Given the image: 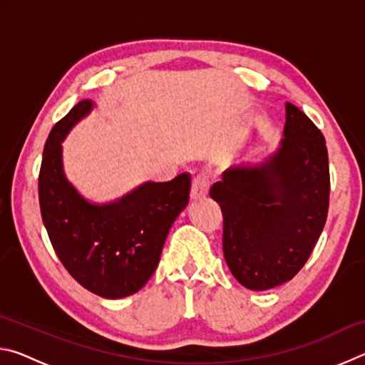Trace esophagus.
<instances>
[{
    "instance_id": "34e87169",
    "label": "esophagus",
    "mask_w": 365,
    "mask_h": 365,
    "mask_svg": "<svg viewBox=\"0 0 365 365\" xmlns=\"http://www.w3.org/2000/svg\"><path fill=\"white\" fill-rule=\"evenodd\" d=\"M209 191V178L206 174H197L191 183V200H201Z\"/></svg>"
}]
</instances>
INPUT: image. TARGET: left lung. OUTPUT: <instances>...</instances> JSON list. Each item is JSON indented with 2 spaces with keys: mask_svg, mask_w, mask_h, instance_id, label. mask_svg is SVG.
Wrapping results in <instances>:
<instances>
[{
  "mask_svg": "<svg viewBox=\"0 0 365 365\" xmlns=\"http://www.w3.org/2000/svg\"><path fill=\"white\" fill-rule=\"evenodd\" d=\"M211 197L224 215V257L243 287L256 292L298 274L324 230L330 202L325 138L309 117L287 103L280 150L259 164L224 172Z\"/></svg>",
  "mask_w": 365,
  "mask_h": 365,
  "instance_id": "left-lung-1",
  "label": "left lung"
}]
</instances>
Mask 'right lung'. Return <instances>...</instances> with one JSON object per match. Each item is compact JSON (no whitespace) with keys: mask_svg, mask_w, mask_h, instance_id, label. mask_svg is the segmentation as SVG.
<instances>
[{"mask_svg":"<svg viewBox=\"0 0 365 365\" xmlns=\"http://www.w3.org/2000/svg\"><path fill=\"white\" fill-rule=\"evenodd\" d=\"M90 109V100L78 101L49 132L38 175L40 211L66 270L88 292L117 299L137 293L156 270L165 237L188 205L191 178L148 182L113 205L86 202L66 180L61 141Z\"/></svg>","mask_w":365,"mask_h":365,"instance_id":"obj_1","label":"right lung"}]
</instances>
